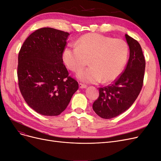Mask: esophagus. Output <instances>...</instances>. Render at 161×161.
Returning a JSON list of instances; mask_svg holds the SVG:
<instances>
[{"instance_id": "obj_1", "label": "esophagus", "mask_w": 161, "mask_h": 161, "mask_svg": "<svg viewBox=\"0 0 161 161\" xmlns=\"http://www.w3.org/2000/svg\"><path fill=\"white\" fill-rule=\"evenodd\" d=\"M79 87H80V88H81V89H86V88H87V86H86V85L82 84H79Z\"/></svg>"}]
</instances>
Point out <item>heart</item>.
<instances>
[{
    "label": "heart",
    "instance_id": "heart-1",
    "mask_svg": "<svg viewBox=\"0 0 161 161\" xmlns=\"http://www.w3.org/2000/svg\"><path fill=\"white\" fill-rule=\"evenodd\" d=\"M76 45L65 47L62 59L66 66L74 71L82 69L90 59L91 66L77 74L83 82L97 84L102 80L104 82L114 81L126 64L129 49L123 40L91 33L77 40Z\"/></svg>",
    "mask_w": 161,
    "mask_h": 161
}]
</instances>
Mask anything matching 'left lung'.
Returning <instances> with one entry per match:
<instances>
[{
  "label": "left lung",
  "instance_id": "left-lung-1",
  "mask_svg": "<svg viewBox=\"0 0 161 161\" xmlns=\"http://www.w3.org/2000/svg\"><path fill=\"white\" fill-rule=\"evenodd\" d=\"M129 58L125 69L112 84L99 88V96L93 104L96 114L103 119L121 115L135 102L142 87L145 59L137 41L125 34Z\"/></svg>",
  "mask_w": 161,
  "mask_h": 161
}]
</instances>
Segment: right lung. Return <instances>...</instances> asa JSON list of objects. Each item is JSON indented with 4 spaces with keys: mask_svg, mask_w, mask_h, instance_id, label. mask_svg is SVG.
I'll return each mask as SVG.
<instances>
[{
    "mask_svg": "<svg viewBox=\"0 0 161 161\" xmlns=\"http://www.w3.org/2000/svg\"><path fill=\"white\" fill-rule=\"evenodd\" d=\"M69 34L52 28L32 33L19 53L18 79L22 96L38 114L57 116L68 107L78 90L69 76L62 53Z\"/></svg>",
    "mask_w": 161,
    "mask_h": 161,
    "instance_id": "1",
    "label": "right lung"
}]
</instances>
